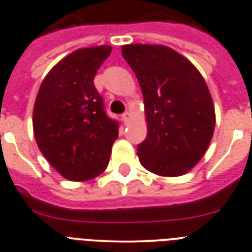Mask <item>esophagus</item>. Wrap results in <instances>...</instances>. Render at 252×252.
I'll list each match as a JSON object with an SVG mask.
<instances>
[{"instance_id": "obj_1", "label": "esophagus", "mask_w": 252, "mask_h": 252, "mask_svg": "<svg viewBox=\"0 0 252 252\" xmlns=\"http://www.w3.org/2000/svg\"><path fill=\"white\" fill-rule=\"evenodd\" d=\"M122 119L124 121V123L128 124L129 121H130V113H129V112L123 113V114H122Z\"/></svg>"}]
</instances>
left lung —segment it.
Instances as JSON below:
<instances>
[{
	"instance_id": "left-lung-1",
	"label": "left lung",
	"mask_w": 252,
	"mask_h": 252,
	"mask_svg": "<svg viewBox=\"0 0 252 252\" xmlns=\"http://www.w3.org/2000/svg\"><path fill=\"white\" fill-rule=\"evenodd\" d=\"M142 88L148 131L140 164L158 176H182L203 157L214 135L215 106L205 79L186 58L162 45L122 47Z\"/></svg>"
}]
</instances>
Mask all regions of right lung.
<instances>
[{"label": "right lung", "mask_w": 252, "mask_h": 252, "mask_svg": "<svg viewBox=\"0 0 252 252\" xmlns=\"http://www.w3.org/2000/svg\"><path fill=\"white\" fill-rule=\"evenodd\" d=\"M110 46L75 50L45 76L33 106V134L45 158L70 181H88L103 173L118 122L106 115L94 85Z\"/></svg>", "instance_id": "add662e5"}]
</instances>
